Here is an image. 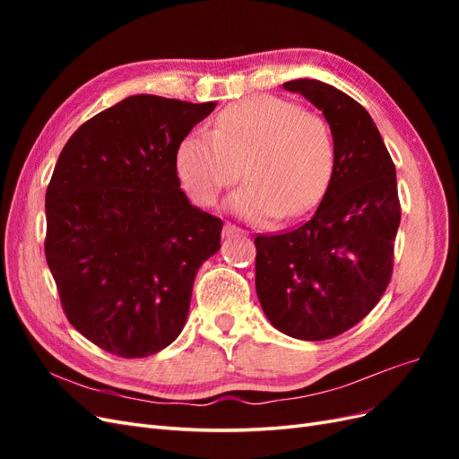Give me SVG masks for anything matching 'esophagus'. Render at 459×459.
I'll list each match as a JSON object with an SVG mask.
<instances>
[{
	"mask_svg": "<svg viewBox=\"0 0 459 459\" xmlns=\"http://www.w3.org/2000/svg\"><path fill=\"white\" fill-rule=\"evenodd\" d=\"M239 231H241V228H238L235 224H231V221H228V224L224 226V238H231V235L239 233Z\"/></svg>",
	"mask_w": 459,
	"mask_h": 459,
	"instance_id": "1",
	"label": "esophagus"
}]
</instances>
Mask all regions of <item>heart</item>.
Listing matches in <instances>:
<instances>
[{
    "instance_id": "1",
    "label": "heart",
    "mask_w": 459,
    "mask_h": 459,
    "mask_svg": "<svg viewBox=\"0 0 459 459\" xmlns=\"http://www.w3.org/2000/svg\"><path fill=\"white\" fill-rule=\"evenodd\" d=\"M333 166L327 124L273 95L221 108L211 134L187 135L176 152L179 182L203 206L214 204L245 174L248 182L233 193L230 206L255 221L312 211L331 182Z\"/></svg>"
}]
</instances>
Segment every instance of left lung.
Segmentation results:
<instances>
[{
  "label": "left lung",
  "instance_id": "8db88e82",
  "mask_svg": "<svg viewBox=\"0 0 459 459\" xmlns=\"http://www.w3.org/2000/svg\"><path fill=\"white\" fill-rule=\"evenodd\" d=\"M331 126L335 166L304 224L256 235V295L273 327L302 341L349 331L375 308L393 277L400 226L396 169L368 110L317 80L285 82Z\"/></svg>",
  "mask_w": 459,
  "mask_h": 459
}]
</instances>
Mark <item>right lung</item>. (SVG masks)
<instances>
[{"mask_svg":"<svg viewBox=\"0 0 459 459\" xmlns=\"http://www.w3.org/2000/svg\"><path fill=\"white\" fill-rule=\"evenodd\" d=\"M216 103L132 95L63 147L46 191V260L71 325L118 358L166 349L184 329L221 220L179 189L176 152Z\"/></svg>","mask_w":459,"mask_h":459,"instance_id":"right-lung-1","label":"right lung"}]
</instances>
